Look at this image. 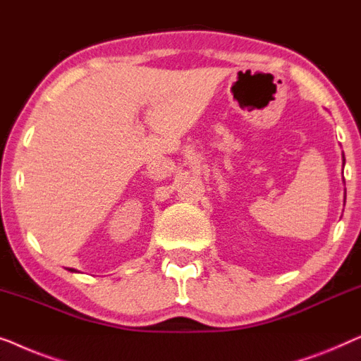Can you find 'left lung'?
I'll use <instances>...</instances> for the list:
<instances>
[{
    "mask_svg": "<svg viewBox=\"0 0 361 361\" xmlns=\"http://www.w3.org/2000/svg\"><path fill=\"white\" fill-rule=\"evenodd\" d=\"M343 165H345V157H343Z\"/></svg>",
    "mask_w": 361,
    "mask_h": 361,
    "instance_id": "8db88e82",
    "label": "left lung"
}]
</instances>
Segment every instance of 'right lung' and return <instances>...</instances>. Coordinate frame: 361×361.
<instances>
[{"label": "right lung", "instance_id": "obj_1", "mask_svg": "<svg viewBox=\"0 0 361 361\" xmlns=\"http://www.w3.org/2000/svg\"><path fill=\"white\" fill-rule=\"evenodd\" d=\"M68 271H77V270H75V268H68Z\"/></svg>", "mask_w": 361, "mask_h": 361}]
</instances>
